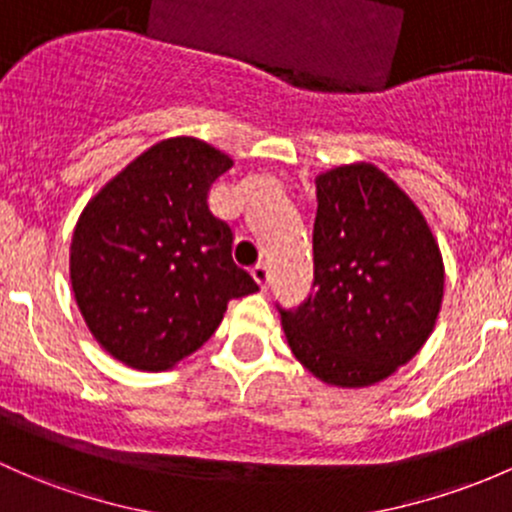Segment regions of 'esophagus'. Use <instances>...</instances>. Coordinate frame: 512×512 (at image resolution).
I'll return each mask as SVG.
<instances>
[{"label":"esophagus","mask_w":512,"mask_h":512,"mask_svg":"<svg viewBox=\"0 0 512 512\" xmlns=\"http://www.w3.org/2000/svg\"><path fill=\"white\" fill-rule=\"evenodd\" d=\"M252 279H255L257 287H260L262 292L270 289V270H267V265H257L255 270H252Z\"/></svg>","instance_id":"esophagus-1"}]
</instances>
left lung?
I'll use <instances>...</instances> for the list:
<instances>
[{
	"mask_svg": "<svg viewBox=\"0 0 512 512\" xmlns=\"http://www.w3.org/2000/svg\"><path fill=\"white\" fill-rule=\"evenodd\" d=\"M314 292L279 309L294 358L321 383L368 387L432 336L444 262L422 211L378 166L316 176Z\"/></svg>",
	"mask_w": 512,
	"mask_h": 512,
	"instance_id": "left-lung-1",
	"label": "left lung"
}]
</instances>
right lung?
<instances>
[{
    "mask_svg": "<svg viewBox=\"0 0 512 512\" xmlns=\"http://www.w3.org/2000/svg\"><path fill=\"white\" fill-rule=\"evenodd\" d=\"M230 166L201 139H164L80 213L75 304L95 341L129 368H174L213 336L230 299L260 289L233 262V230L208 211V191Z\"/></svg>",
    "mask_w": 512,
    "mask_h": 512,
    "instance_id": "obj_1",
    "label": "right lung"
}]
</instances>
